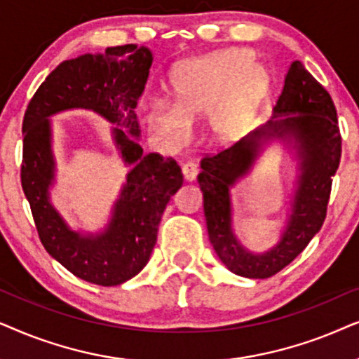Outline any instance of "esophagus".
<instances>
[{
  "label": "esophagus",
  "instance_id": "obj_1",
  "mask_svg": "<svg viewBox=\"0 0 359 359\" xmlns=\"http://www.w3.org/2000/svg\"><path fill=\"white\" fill-rule=\"evenodd\" d=\"M182 174H184V179L187 180V182H194L198 175L197 164H194V162H185V164L182 165Z\"/></svg>",
  "mask_w": 359,
  "mask_h": 359
}]
</instances>
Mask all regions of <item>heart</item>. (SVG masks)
I'll use <instances>...</instances> for the list:
<instances>
[{"label": "heart", "instance_id": "heart-1", "mask_svg": "<svg viewBox=\"0 0 359 359\" xmlns=\"http://www.w3.org/2000/svg\"><path fill=\"white\" fill-rule=\"evenodd\" d=\"M172 104L154 102L147 109L151 130L180 144L190 121L205 114L215 141H231L250 126L269 90V75L245 49H228L190 59L172 75Z\"/></svg>", "mask_w": 359, "mask_h": 359}]
</instances>
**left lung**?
<instances>
[{
	"instance_id": "8db88e82",
	"label": "left lung",
	"mask_w": 359,
	"mask_h": 359,
	"mask_svg": "<svg viewBox=\"0 0 359 359\" xmlns=\"http://www.w3.org/2000/svg\"><path fill=\"white\" fill-rule=\"evenodd\" d=\"M272 142H280L294 156L296 180L280 240L267 252L252 253L232 229L231 190ZM340 157L341 136L332 97L302 62L294 60L269 121L200 162L208 238L219 261L248 279H266L290 264L322 228Z\"/></svg>"
}]
</instances>
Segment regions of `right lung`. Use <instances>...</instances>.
Segmentation results:
<instances>
[{
    "mask_svg": "<svg viewBox=\"0 0 359 359\" xmlns=\"http://www.w3.org/2000/svg\"><path fill=\"white\" fill-rule=\"evenodd\" d=\"M152 60L151 49L136 44L64 60L24 114L21 184L42 245L72 274L104 287L126 283L147 264L162 213L184 184L174 159L142 154L140 146L136 107ZM70 109H87L111 122L114 144L130 169L107 224L95 233L72 229L50 197L56 173L50 118Z\"/></svg>",
    "mask_w": 359,
    "mask_h": 359,
    "instance_id": "add662e5",
    "label": "right lung"
}]
</instances>
